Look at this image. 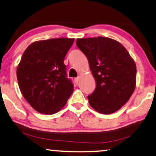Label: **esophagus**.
I'll return each instance as SVG.
<instances>
[{
  "label": "esophagus",
  "mask_w": 156,
  "mask_h": 156,
  "mask_svg": "<svg viewBox=\"0 0 156 156\" xmlns=\"http://www.w3.org/2000/svg\"><path fill=\"white\" fill-rule=\"evenodd\" d=\"M79 80H80V77H77V78H75V82L76 83H78L79 82Z\"/></svg>",
  "instance_id": "1"
}]
</instances>
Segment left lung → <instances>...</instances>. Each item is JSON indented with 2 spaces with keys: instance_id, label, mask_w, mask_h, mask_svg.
Returning <instances> with one entry per match:
<instances>
[{
  "instance_id": "left-lung-1",
  "label": "left lung",
  "mask_w": 156,
  "mask_h": 156,
  "mask_svg": "<svg viewBox=\"0 0 156 156\" xmlns=\"http://www.w3.org/2000/svg\"><path fill=\"white\" fill-rule=\"evenodd\" d=\"M76 45L87 58L96 82L87 96L90 105L102 114L118 111L136 87V66L128 51L118 41L101 36L78 38Z\"/></svg>"
}]
</instances>
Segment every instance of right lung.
I'll return each instance as SVG.
<instances>
[{
    "label": "right lung",
    "mask_w": 156,
    "mask_h": 156,
    "mask_svg": "<svg viewBox=\"0 0 156 156\" xmlns=\"http://www.w3.org/2000/svg\"><path fill=\"white\" fill-rule=\"evenodd\" d=\"M74 41L59 38L32 43L17 68L20 91L38 112L52 115L61 110L73 92L64 60Z\"/></svg>",
    "instance_id": "obj_1"
}]
</instances>
